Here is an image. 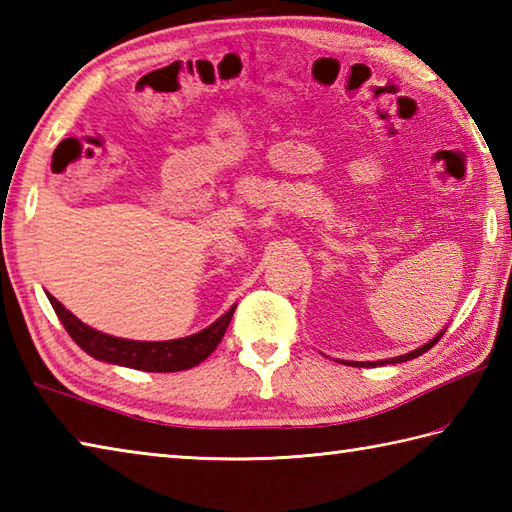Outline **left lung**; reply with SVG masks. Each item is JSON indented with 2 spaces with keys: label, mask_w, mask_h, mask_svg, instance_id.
<instances>
[{
  "label": "left lung",
  "mask_w": 512,
  "mask_h": 512,
  "mask_svg": "<svg viewBox=\"0 0 512 512\" xmlns=\"http://www.w3.org/2000/svg\"><path fill=\"white\" fill-rule=\"evenodd\" d=\"M442 335H444V330H442V333H439L435 339H430V342H428L426 346L417 348V350H413V353H408V355H402V357H393V359H384V362H353V366H357V368H375V366H384V364H399V362H408V359H415V357H419V355H424L426 350L433 348V346L439 342V339H442Z\"/></svg>",
  "instance_id": "left-lung-1"
}]
</instances>
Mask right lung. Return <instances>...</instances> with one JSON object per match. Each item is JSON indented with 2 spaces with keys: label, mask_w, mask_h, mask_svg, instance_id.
<instances>
[{
  "label": "right lung",
  "mask_w": 512,
  "mask_h": 512,
  "mask_svg": "<svg viewBox=\"0 0 512 512\" xmlns=\"http://www.w3.org/2000/svg\"><path fill=\"white\" fill-rule=\"evenodd\" d=\"M53 304L59 322L64 324L66 333L73 337V342L88 353L90 357L102 359L108 364L146 370V373H177V370L193 368L202 364L204 359L213 353L217 344L222 342L230 317L235 313V306L222 315L217 322L204 328L202 333L170 339V342H130V339H119L113 335H104L99 330L90 328L79 322V319L68 313V310L57 302L53 295H48Z\"/></svg>",
  "instance_id": "right-lung-1"
}]
</instances>
